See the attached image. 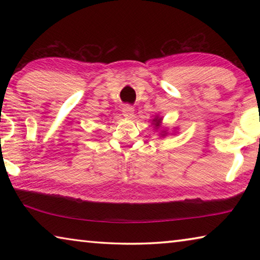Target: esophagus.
I'll return each mask as SVG.
<instances>
[{"mask_svg": "<svg viewBox=\"0 0 260 260\" xmlns=\"http://www.w3.org/2000/svg\"><path fill=\"white\" fill-rule=\"evenodd\" d=\"M122 114L126 118H132L134 116V108L132 107V105H125L124 108H122Z\"/></svg>", "mask_w": 260, "mask_h": 260, "instance_id": "obj_1", "label": "esophagus"}]
</instances>
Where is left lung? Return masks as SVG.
<instances>
[{"mask_svg":"<svg viewBox=\"0 0 260 260\" xmlns=\"http://www.w3.org/2000/svg\"><path fill=\"white\" fill-rule=\"evenodd\" d=\"M155 121H156V126H159V122H160V119H159V120H157V119H155Z\"/></svg>","mask_w":260,"mask_h":260,"instance_id":"left-lung-1","label":"left lung"}]
</instances>
